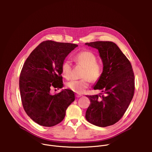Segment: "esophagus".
<instances>
[{"label":"esophagus","mask_w":152,"mask_h":152,"mask_svg":"<svg viewBox=\"0 0 152 152\" xmlns=\"http://www.w3.org/2000/svg\"><path fill=\"white\" fill-rule=\"evenodd\" d=\"M76 97L79 98V97H81V96H82V95H80V94H76Z\"/></svg>","instance_id":"34e87169"}]
</instances>
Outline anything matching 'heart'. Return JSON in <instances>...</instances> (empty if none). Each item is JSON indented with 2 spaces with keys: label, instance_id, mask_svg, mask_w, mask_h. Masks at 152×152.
<instances>
[{
  "label": "heart",
  "instance_id": "b5f03b06",
  "mask_svg": "<svg viewBox=\"0 0 152 152\" xmlns=\"http://www.w3.org/2000/svg\"><path fill=\"white\" fill-rule=\"evenodd\" d=\"M75 61L85 69L82 74L83 79L78 80H71L67 83V87L76 93H82L88 87L90 80H97L102 75V67L97 62L96 55L90 51H83L75 56ZM72 64L70 61L65 60L61 65V72L63 77L69 79L71 77Z\"/></svg>",
  "mask_w": 152,
  "mask_h": 152
}]
</instances>
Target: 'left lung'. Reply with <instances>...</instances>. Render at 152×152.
<instances>
[{
    "mask_svg": "<svg viewBox=\"0 0 152 152\" xmlns=\"http://www.w3.org/2000/svg\"><path fill=\"white\" fill-rule=\"evenodd\" d=\"M98 50L103 62V72L94 86L104 96H86L90 104L85 118L90 123L106 127L118 121L131 103L135 91V79L131 64L115 43L112 41L86 42Z\"/></svg>",
    "mask_w": 152,
    "mask_h": 152,
    "instance_id": "1",
    "label": "left lung"
}]
</instances>
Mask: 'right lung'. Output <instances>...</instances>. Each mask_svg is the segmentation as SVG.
Listing matches in <instances>:
<instances>
[{"label":"right lung","instance_id":"1","mask_svg":"<svg viewBox=\"0 0 152 152\" xmlns=\"http://www.w3.org/2000/svg\"><path fill=\"white\" fill-rule=\"evenodd\" d=\"M77 46L69 42L43 41L23 65L19 79L21 102L27 115L41 126L52 127L61 122L75 99L74 92L69 89L55 95L50 91L52 86L62 88L61 65Z\"/></svg>","mask_w":152,"mask_h":152}]
</instances>
